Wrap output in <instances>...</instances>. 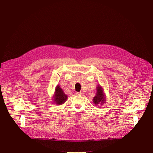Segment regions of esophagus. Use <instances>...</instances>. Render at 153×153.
I'll return each instance as SVG.
<instances>
[{
    "label": "esophagus",
    "instance_id": "esophagus-1",
    "mask_svg": "<svg viewBox=\"0 0 153 153\" xmlns=\"http://www.w3.org/2000/svg\"><path fill=\"white\" fill-rule=\"evenodd\" d=\"M77 94H79V95H83V93L82 92H77L76 93Z\"/></svg>",
    "mask_w": 153,
    "mask_h": 153
}]
</instances>
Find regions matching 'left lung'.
<instances>
[{"label":"left lung","instance_id":"obj_1","mask_svg":"<svg viewBox=\"0 0 153 153\" xmlns=\"http://www.w3.org/2000/svg\"><path fill=\"white\" fill-rule=\"evenodd\" d=\"M96 89L97 92L96 93V96L93 99V102L96 106H97V105H103V103H105V102L106 100V97L103 91V89L100 85H97Z\"/></svg>","mask_w":153,"mask_h":153}]
</instances>
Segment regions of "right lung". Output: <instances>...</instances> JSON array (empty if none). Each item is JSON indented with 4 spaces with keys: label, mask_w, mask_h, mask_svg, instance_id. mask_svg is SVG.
I'll return each instance as SVG.
<instances>
[{
    "label": "right lung",
    "mask_w": 153,
    "mask_h": 153,
    "mask_svg": "<svg viewBox=\"0 0 153 153\" xmlns=\"http://www.w3.org/2000/svg\"><path fill=\"white\" fill-rule=\"evenodd\" d=\"M67 98L68 96L64 93L63 90L60 88L59 85H57L56 86L55 91L53 96L52 100H53L54 103L56 105H61L67 101Z\"/></svg>",
    "instance_id": "add662e5"
}]
</instances>
